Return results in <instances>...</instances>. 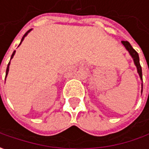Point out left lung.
<instances>
[{
	"label": "left lung",
	"mask_w": 149,
	"mask_h": 149,
	"mask_svg": "<svg viewBox=\"0 0 149 149\" xmlns=\"http://www.w3.org/2000/svg\"><path fill=\"white\" fill-rule=\"evenodd\" d=\"M121 43L123 44V45L125 47V49H127L129 51V54L131 55V57L133 58L134 60V63L135 66L137 68V71H138V74L140 77V79L143 81V74H142V68H141L140 63H139V54L137 53V51L135 50L132 45L129 44V42L128 41H121ZM143 92V84H142V90H141V93Z\"/></svg>",
	"instance_id": "8db88e82"
}]
</instances>
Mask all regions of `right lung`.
Masks as SVG:
<instances>
[{"instance_id":"1","label":"right lung","mask_w":149,"mask_h":149,"mask_svg":"<svg viewBox=\"0 0 149 149\" xmlns=\"http://www.w3.org/2000/svg\"><path fill=\"white\" fill-rule=\"evenodd\" d=\"M31 31H32V29H31V30H29V31H28L26 32V34H25V35H24V36H23V37H22V39H21V41H20V45H18V46H20V44L22 43V41H23V40H24V39H25V37H26V36H27V35H28V34H29V33H30V32ZM15 54V50L14 52H13V53H12V54H11V57H10V60H11V59H12V58H13V57H14ZM10 62H9L8 65H7V68H6V78L7 77V74H8V72H9V67H10Z\"/></svg>"}]
</instances>
